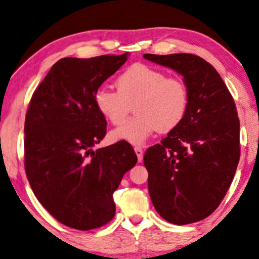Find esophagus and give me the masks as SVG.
I'll return each mask as SVG.
<instances>
[{"label":"esophagus","mask_w":259,"mask_h":259,"mask_svg":"<svg viewBox=\"0 0 259 259\" xmlns=\"http://www.w3.org/2000/svg\"><path fill=\"white\" fill-rule=\"evenodd\" d=\"M135 153H136V155H137V160H139V162H141L142 161V159H143V150H142V148H141V147H135Z\"/></svg>","instance_id":"34e87169"}]
</instances>
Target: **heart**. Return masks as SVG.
Returning a JSON list of instances; mask_svg holds the SVG:
<instances>
[{"mask_svg":"<svg viewBox=\"0 0 259 259\" xmlns=\"http://www.w3.org/2000/svg\"><path fill=\"white\" fill-rule=\"evenodd\" d=\"M117 91L100 88L94 104L101 116L113 125H122L132 112L136 114L113 130V141L142 145L156 130L167 133L184 120L189 110V90L182 78L143 63L126 68L116 80Z\"/></svg>","mask_w":259,"mask_h":259,"instance_id":"b5f03b06","label":"heart"}]
</instances>
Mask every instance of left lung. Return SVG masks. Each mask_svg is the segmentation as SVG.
I'll return each mask as SVG.
<instances>
[{"label": "left lung", "instance_id": "left-lung-1", "mask_svg": "<svg viewBox=\"0 0 259 259\" xmlns=\"http://www.w3.org/2000/svg\"><path fill=\"white\" fill-rule=\"evenodd\" d=\"M143 57L181 74L190 96L184 120L143 156L150 199L171 224L201 221L220 205L240 158V123L233 97L215 68L199 56Z\"/></svg>", "mask_w": 259, "mask_h": 259}]
</instances>
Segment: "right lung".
<instances>
[{
	"label": "right lung",
	"mask_w": 259,
	"mask_h": 259,
	"mask_svg": "<svg viewBox=\"0 0 259 259\" xmlns=\"http://www.w3.org/2000/svg\"><path fill=\"white\" fill-rule=\"evenodd\" d=\"M126 60L127 54L62 58L29 101L26 176L42 207L75 230H94L112 220L113 192L137 162L125 141L92 149L106 134L94 94Z\"/></svg>",
	"instance_id": "right-lung-1"
}]
</instances>
